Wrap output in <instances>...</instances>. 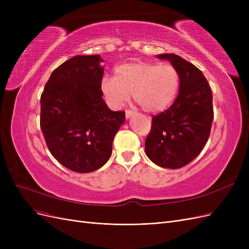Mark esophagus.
Wrapping results in <instances>:
<instances>
[{
  "mask_svg": "<svg viewBox=\"0 0 249 249\" xmlns=\"http://www.w3.org/2000/svg\"><path fill=\"white\" fill-rule=\"evenodd\" d=\"M134 113H135V111H133V110H129V109L125 110V117L130 118L134 114Z\"/></svg>",
  "mask_w": 249,
  "mask_h": 249,
  "instance_id": "34e87169",
  "label": "esophagus"
}]
</instances>
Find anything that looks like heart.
<instances>
[{
  "instance_id": "b5f03b06",
  "label": "heart",
  "mask_w": 249,
  "mask_h": 249,
  "mask_svg": "<svg viewBox=\"0 0 249 249\" xmlns=\"http://www.w3.org/2000/svg\"><path fill=\"white\" fill-rule=\"evenodd\" d=\"M178 73L170 64L133 62L119 65L115 77H105L101 90L110 107L117 109L133 94L146 112L166 109L178 88Z\"/></svg>"
}]
</instances>
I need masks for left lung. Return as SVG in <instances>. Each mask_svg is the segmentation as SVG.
I'll return each mask as SVG.
<instances>
[{
  "label": "left lung",
  "instance_id": "1",
  "mask_svg": "<svg viewBox=\"0 0 249 249\" xmlns=\"http://www.w3.org/2000/svg\"><path fill=\"white\" fill-rule=\"evenodd\" d=\"M169 60L179 78V91L171 106L152 117L145 154L155 164L178 169L196 158L209 139L214 111L213 96L200 70L175 54Z\"/></svg>",
  "mask_w": 249,
  "mask_h": 249
}]
</instances>
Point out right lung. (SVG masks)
Instances as JSON below:
<instances>
[{
    "mask_svg": "<svg viewBox=\"0 0 249 249\" xmlns=\"http://www.w3.org/2000/svg\"><path fill=\"white\" fill-rule=\"evenodd\" d=\"M100 55L74 56L52 72L40 97V127L55 159L80 173L102 167L124 123L103 100Z\"/></svg>",
    "mask_w": 249,
    "mask_h": 249,
    "instance_id": "obj_1",
    "label": "right lung"
}]
</instances>
